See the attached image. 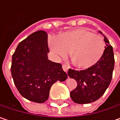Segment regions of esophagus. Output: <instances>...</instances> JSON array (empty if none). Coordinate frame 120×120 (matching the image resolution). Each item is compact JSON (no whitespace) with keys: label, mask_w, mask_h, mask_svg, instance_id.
Here are the masks:
<instances>
[{"label":"esophagus","mask_w":120,"mask_h":120,"mask_svg":"<svg viewBox=\"0 0 120 120\" xmlns=\"http://www.w3.org/2000/svg\"><path fill=\"white\" fill-rule=\"evenodd\" d=\"M62 69H63V70H64V71L67 72V71H68V69H69V66L67 65L66 64H62Z\"/></svg>","instance_id":"34e87169"}]
</instances>
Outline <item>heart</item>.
I'll use <instances>...</instances> for the list:
<instances>
[{
    "label": "heart",
    "mask_w": 120,
    "mask_h": 120,
    "mask_svg": "<svg viewBox=\"0 0 120 120\" xmlns=\"http://www.w3.org/2000/svg\"><path fill=\"white\" fill-rule=\"evenodd\" d=\"M49 46L54 53L62 57L71 52L74 64L83 69L95 65L105 52L103 38L85 28L67 31L58 38L52 37L49 39Z\"/></svg>",
    "instance_id": "obj_1"
}]
</instances>
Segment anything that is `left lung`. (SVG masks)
Here are the masks:
<instances>
[{"label":"left lung","instance_id":"obj_1","mask_svg":"<svg viewBox=\"0 0 120 120\" xmlns=\"http://www.w3.org/2000/svg\"><path fill=\"white\" fill-rule=\"evenodd\" d=\"M104 40L106 43L105 52L95 65L84 70H68L69 76L77 82V87L70 92L72 101L76 104H84L97 101L110 83L115 64L114 53L108 39L104 37Z\"/></svg>","mask_w":120,"mask_h":120}]
</instances>
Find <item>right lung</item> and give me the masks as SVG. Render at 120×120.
Listing matches in <instances>:
<instances>
[{"label":"right lung","mask_w":120,"mask_h":120,"mask_svg":"<svg viewBox=\"0 0 120 120\" xmlns=\"http://www.w3.org/2000/svg\"><path fill=\"white\" fill-rule=\"evenodd\" d=\"M49 52L48 35L39 30L21 41L12 55L14 85L24 98L33 102H45L51 85L67 79L61 64L48 60Z\"/></svg>","instance_id":"obj_1"}]
</instances>
